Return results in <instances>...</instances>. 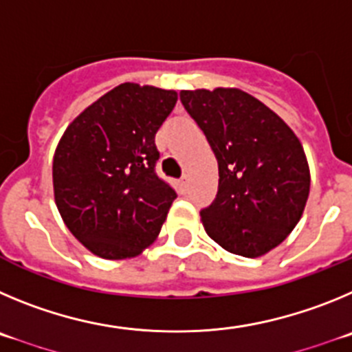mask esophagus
<instances>
[{
  "mask_svg": "<svg viewBox=\"0 0 352 352\" xmlns=\"http://www.w3.org/2000/svg\"><path fill=\"white\" fill-rule=\"evenodd\" d=\"M188 184H189V180H188V177L184 175L182 179H179V189H180V192H186L188 191Z\"/></svg>",
  "mask_w": 352,
  "mask_h": 352,
  "instance_id": "1",
  "label": "esophagus"
}]
</instances>
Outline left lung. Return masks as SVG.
I'll return each instance as SVG.
<instances>
[{
	"label": "left lung",
	"instance_id": "obj_1",
	"mask_svg": "<svg viewBox=\"0 0 352 352\" xmlns=\"http://www.w3.org/2000/svg\"><path fill=\"white\" fill-rule=\"evenodd\" d=\"M219 164L215 199L199 215L223 249L267 254L298 224L310 189L305 153L289 126L240 89L180 91Z\"/></svg>",
	"mask_w": 352,
	"mask_h": 352
}]
</instances>
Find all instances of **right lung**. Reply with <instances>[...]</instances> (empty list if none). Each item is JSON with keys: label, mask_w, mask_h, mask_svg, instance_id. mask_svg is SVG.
<instances>
[{"label": "right lung", "mask_w": 352, "mask_h": 352, "mask_svg": "<svg viewBox=\"0 0 352 352\" xmlns=\"http://www.w3.org/2000/svg\"><path fill=\"white\" fill-rule=\"evenodd\" d=\"M175 103V91L126 82L87 107L59 140L54 198L93 254L133 258L160 235L177 192L157 177L154 138Z\"/></svg>", "instance_id": "1"}]
</instances>
